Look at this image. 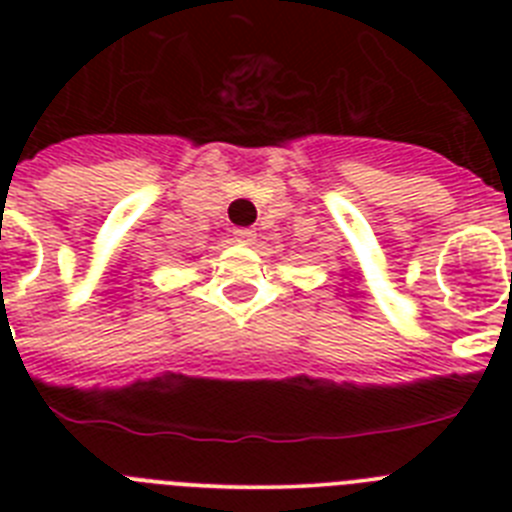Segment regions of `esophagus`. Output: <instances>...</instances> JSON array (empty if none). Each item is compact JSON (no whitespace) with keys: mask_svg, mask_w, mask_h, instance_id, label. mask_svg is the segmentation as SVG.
<instances>
[{"mask_svg":"<svg viewBox=\"0 0 512 512\" xmlns=\"http://www.w3.org/2000/svg\"><path fill=\"white\" fill-rule=\"evenodd\" d=\"M233 235L241 243H253V241H256V230H253V228H235Z\"/></svg>","mask_w":512,"mask_h":512,"instance_id":"34e87169","label":"esophagus"}]
</instances>
